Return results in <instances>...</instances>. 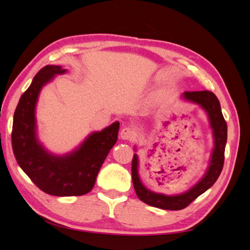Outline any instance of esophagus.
I'll return each mask as SVG.
<instances>
[{
  "label": "esophagus",
  "instance_id": "34e87169",
  "mask_svg": "<svg viewBox=\"0 0 250 250\" xmlns=\"http://www.w3.org/2000/svg\"><path fill=\"white\" fill-rule=\"evenodd\" d=\"M134 130L132 129V128L130 127H124L122 130H121L120 132V137L122 140H125V141H129V140H132L134 138Z\"/></svg>",
  "mask_w": 250,
  "mask_h": 250
}]
</instances>
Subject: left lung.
Returning <instances> with one entry per match:
<instances>
[{"instance_id":"left-lung-1","label":"left lung","mask_w":250,"mask_h":250,"mask_svg":"<svg viewBox=\"0 0 250 250\" xmlns=\"http://www.w3.org/2000/svg\"><path fill=\"white\" fill-rule=\"evenodd\" d=\"M183 97L184 99L188 101L199 104L207 111L210 127L213 129L215 148L213 152H211L209 166L206 175L201 178L197 185H195L188 191L174 196H167L151 192L147 188H145V186L141 183L139 177L138 155H133L131 174L135 193H137L138 197L143 202L149 204L151 207L163 209L178 210L187 208L192 201H194L198 196L208 190L216 183L218 177L220 176L224 164V151L226 141H228V125H226V122L223 118L220 102H219L218 98L215 96L214 93L208 92V90L185 92Z\"/></svg>"}]
</instances>
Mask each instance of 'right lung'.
Instances as JSON below:
<instances>
[{
  "instance_id": "add662e5",
  "label": "right lung",
  "mask_w": 250,
  "mask_h": 250,
  "mask_svg": "<svg viewBox=\"0 0 250 250\" xmlns=\"http://www.w3.org/2000/svg\"><path fill=\"white\" fill-rule=\"evenodd\" d=\"M59 65H46L35 75L21 95L13 116L11 142L21 170L44 193L53 196H80L92 191L110 149L117 143L120 123L89 134L72 153H49L36 138L35 106L42 87L55 75L63 74Z\"/></svg>"
}]
</instances>
